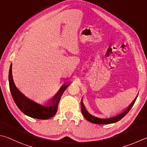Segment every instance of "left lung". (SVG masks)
<instances>
[{"mask_svg":"<svg viewBox=\"0 0 147 147\" xmlns=\"http://www.w3.org/2000/svg\"><path fill=\"white\" fill-rule=\"evenodd\" d=\"M137 97H136L134 100L132 101L131 104L128 107V108L125 109L123 112H122L121 114H119L118 115H116V116L112 117V118H97V117H95L94 116L91 115V114H89L88 113L87 111L86 110V109L85 107V105L84 103H83L82 100H81V111H82V113L84 116L85 117V118L87 120H88L89 122H91L92 123H95V124H101V125H105V124H110V123H116L117 121H119L120 119H121L123 117L126 115V114L129 113V111L131 109L132 107V106L134 105V104L135 103L136 100L137 99Z\"/></svg>","mask_w":147,"mask_h":147,"instance_id":"1","label":"left lung"}]
</instances>
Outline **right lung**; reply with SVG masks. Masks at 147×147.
I'll return each instance as SVG.
<instances>
[{"mask_svg":"<svg viewBox=\"0 0 147 147\" xmlns=\"http://www.w3.org/2000/svg\"><path fill=\"white\" fill-rule=\"evenodd\" d=\"M9 84L13 99L18 109L26 115L40 119H48L55 115L62 95L70 85H62L55 96L47 102L46 105H42L29 99L15 86L12 76V63L10 65L9 71Z\"/></svg>","mask_w":147,"mask_h":147,"instance_id":"1","label":"right lung"}]
</instances>
